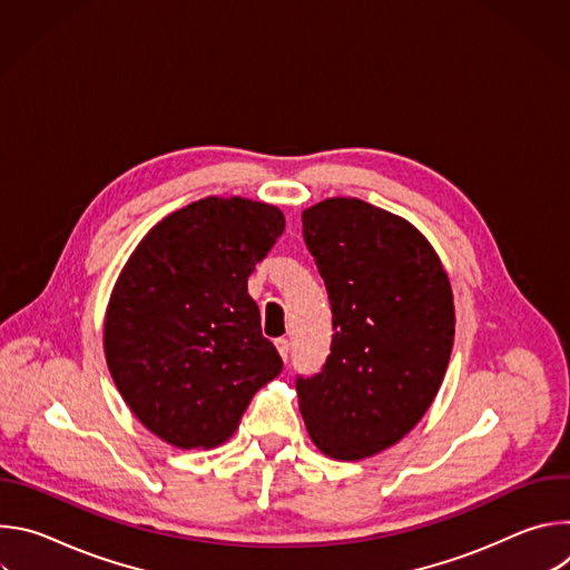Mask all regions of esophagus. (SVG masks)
Returning a JSON list of instances; mask_svg holds the SVG:
<instances>
[{
	"label": "esophagus",
	"instance_id": "1",
	"mask_svg": "<svg viewBox=\"0 0 570 570\" xmlns=\"http://www.w3.org/2000/svg\"><path fill=\"white\" fill-rule=\"evenodd\" d=\"M275 347H277L279 356L286 361V358H288V347H291L288 341H286V338H277V341H275Z\"/></svg>",
	"mask_w": 570,
	"mask_h": 570
}]
</instances>
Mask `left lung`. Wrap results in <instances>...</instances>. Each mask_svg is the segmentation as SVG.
Here are the masks:
<instances>
[{
	"label": "left lung",
	"mask_w": 570,
	"mask_h": 570,
	"mask_svg": "<svg viewBox=\"0 0 570 570\" xmlns=\"http://www.w3.org/2000/svg\"><path fill=\"white\" fill-rule=\"evenodd\" d=\"M302 234L330 293L334 341L322 372L297 379L299 413L324 455L363 460L431 409L455 334L451 282L413 223L358 198L304 209Z\"/></svg>",
	"instance_id": "left-lung-1"
}]
</instances>
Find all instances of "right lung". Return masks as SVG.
Segmentation results:
<instances>
[{
    "label": "right lung",
    "instance_id": "1",
    "mask_svg": "<svg viewBox=\"0 0 570 570\" xmlns=\"http://www.w3.org/2000/svg\"><path fill=\"white\" fill-rule=\"evenodd\" d=\"M284 225L275 205L207 196L155 223L121 268L104 352L126 405L159 440L223 444L282 372L248 277Z\"/></svg>",
    "mask_w": 570,
    "mask_h": 570
}]
</instances>
